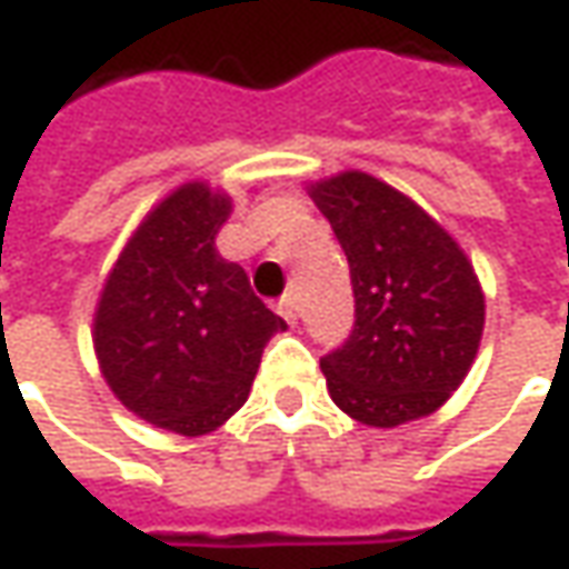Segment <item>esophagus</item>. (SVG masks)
I'll return each mask as SVG.
<instances>
[{
    "label": "esophagus",
    "instance_id": "1",
    "mask_svg": "<svg viewBox=\"0 0 569 569\" xmlns=\"http://www.w3.org/2000/svg\"><path fill=\"white\" fill-rule=\"evenodd\" d=\"M277 311L283 315V320L289 323V327H296V323H299V301H296V296H286V299H280Z\"/></svg>",
    "mask_w": 569,
    "mask_h": 569
}]
</instances>
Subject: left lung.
<instances>
[{"label":"left lung","mask_w":569,"mask_h":569,"mask_svg":"<svg viewBox=\"0 0 569 569\" xmlns=\"http://www.w3.org/2000/svg\"><path fill=\"white\" fill-rule=\"evenodd\" d=\"M349 258L355 330L320 361L351 420L392 430L436 415L477 361L486 296L473 261L427 208L365 171L308 183Z\"/></svg>","instance_id":"obj_1"}]
</instances>
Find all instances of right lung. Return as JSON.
Segmentation results:
<instances>
[{
	"mask_svg": "<svg viewBox=\"0 0 569 569\" xmlns=\"http://www.w3.org/2000/svg\"><path fill=\"white\" fill-rule=\"evenodd\" d=\"M230 211V192L208 180L171 189L123 242L92 315V349L114 398L189 439L246 405L261 351L286 330L214 246Z\"/></svg>",
	"mask_w": 569,
	"mask_h": 569,
	"instance_id": "obj_1",
	"label": "right lung"
}]
</instances>
